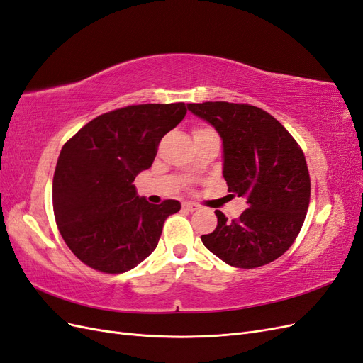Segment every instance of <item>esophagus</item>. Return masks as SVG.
<instances>
[{"instance_id":"1","label":"esophagus","mask_w":363,"mask_h":363,"mask_svg":"<svg viewBox=\"0 0 363 363\" xmlns=\"http://www.w3.org/2000/svg\"><path fill=\"white\" fill-rule=\"evenodd\" d=\"M183 208H184V211H188V212H194V211H196V208H199V206L191 203V201H186V203H183Z\"/></svg>"}]
</instances>
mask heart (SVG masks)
<instances>
[{
	"label": "heart",
	"mask_w": 363,
	"mask_h": 363,
	"mask_svg": "<svg viewBox=\"0 0 363 363\" xmlns=\"http://www.w3.org/2000/svg\"><path fill=\"white\" fill-rule=\"evenodd\" d=\"M203 133L216 135L212 128H207V127H199V128H195V131H194V135H203Z\"/></svg>",
	"instance_id": "obj_1"
}]
</instances>
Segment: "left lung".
Instances as JSON below:
<instances>
[{"mask_svg": "<svg viewBox=\"0 0 363 363\" xmlns=\"http://www.w3.org/2000/svg\"><path fill=\"white\" fill-rule=\"evenodd\" d=\"M223 140V175L248 208L203 235L204 247L236 268H257L280 257L298 236L311 200V177L301 148L279 121L250 104H188Z\"/></svg>", "mask_w": 363, "mask_h": 363, "instance_id": "8db88e82", "label": "left lung"}]
</instances>
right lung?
<instances>
[{
	"mask_svg": "<svg viewBox=\"0 0 363 363\" xmlns=\"http://www.w3.org/2000/svg\"><path fill=\"white\" fill-rule=\"evenodd\" d=\"M186 112L184 103L116 108L63 145L52 179L54 216L63 240L87 267L125 272L156 250L164 219L182 206L177 200L151 204L133 182Z\"/></svg>",
	"mask_w": 363,
	"mask_h": 363,
	"instance_id": "add662e5",
	"label": "right lung"
}]
</instances>
